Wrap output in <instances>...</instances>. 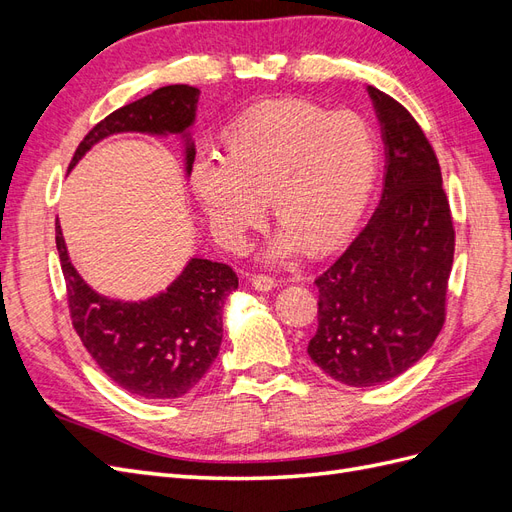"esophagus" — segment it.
Returning <instances> with one entry per match:
<instances>
[{
    "label": "esophagus",
    "instance_id": "obj_1",
    "mask_svg": "<svg viewBox=\"0 0 512 512\" xmlns=\"http://www.w3.org/2000/svg\"><path fill=\"white\" fill-rule=\"evenodd\" d=\"M250 284L256 288V290H260V292H269V290H273L275 286H277V282L273 280L271 275H265V273H254L252 277H250Z\"/></svg>",
    "mask_w": 512,
    "mask_h": 512
}]
</instances>
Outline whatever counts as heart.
<instances>
[{"label": "heart", "instance_id": "obj_1", "mask_svg": "<svg viewBox=\"0 0 512 512\" xmlns=\"http://www.w3.org/2000/svg\"><path fill=\"white\" fill-rule=\"evenodd\" d=\"M376 175V141L352 113H329L305 100L265 102L224 136V158L203 153L192 190L218 241L239 247L271 203L282 226L269 247L282 260L303 243L322 252L346 237Z\"/></svg>", "mask_w": 512, "mask_h": 512}]
</instances>
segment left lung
I'll list each match as a JSON object with an SVG mask.
<instances>
[{"label": "left lung", "mask_w": 512, "mask_h": 512, "mask_svg": "<svg viewBox=\"0 0 512 512\" xmlns=\"http://www.w3.org/2000/svg\"><path fill=\"white\" fill-rule=\"evenodd\" d=\"M382 128L380 205L318 280L307 354L333 380L376 386L404 374L444 324L455 228L436 153L414 117L367 87Z\"/></svg>", "instance_id": "left-lung-1"}]
</instances>
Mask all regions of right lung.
Returning <instances> with one entry per match:
<instances>
[{"label": "right lung", "mask_w": 512, "mask_h": 512, "mask_svg": "<svg viewBox=\"0 0 512 512\" xmlns=\"http://www.w3.org/2000/svg\"><path fill=\"white\" fill-rule=\"evenodd\" d=\"M200 91L168 85L117 108L83 138L70 170L106 136L141 132L181 136L185 175L190 177L196 147L190 128L196 121ZM55 243L68 288L74 331L104 374L123 391L143 399H175L203 380L222 344V309L239 286L224 262L190 258L166 290L141 301L104 297L74 269L68 247L55 224Z\"/></svg>", "instance_id": "right-lung-1"}]
</instances>
